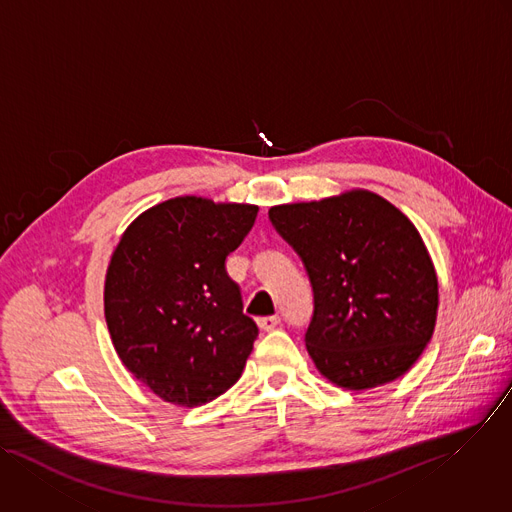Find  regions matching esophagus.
I'll list each match as a JSON object with an SVG mask.
<instances>
[{
  "mask_svg": "<svg viewBox=\"0 0 512 512\" xmlns=\"http://www.w3.org/2000/svg\"><path fill=\"white\" fill-rule=\"evenodd\" d=\"M280 325V317L278 315H270V317H260L258 319V327L262 329V331H272V329H276Z\"/></svg>",
  "mask_w": 512,
  "mask_h": 512,
  "instance_id": "1",
  "label": "esophagus"
}]
</instances>
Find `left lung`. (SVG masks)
Returning <instances> with one entry per match:
<instances>
[{"instance_id":"8db88e82","label":"left lung","mask_w":512,"mask_h":512,"mask_svg":"<svg viewBox=\"0 0 512 512\" xmlns=\"http://www.w3.org/2000/svg\"><path fill=\"white\" fill-rule=\"evenodd\" d=\"M268 218L309 274L315 309L304 343L327 379L369 389L420 359L438 278L410 220L371 191L276 206Z\"/></svg>"}]
</instances>
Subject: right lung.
Returning a JSON list of instances; mask_svg holds the SVG:
<instances>
[{"label":"right lung","mask_w":512,"mask_h":512,"mask_svg":"<svg viewBox=\"0 0 512 512\" xmlns=\"http://www.w3.org/2000/svg\"><path fill=\"white\" fill-rule=\"evenodd\" d=\"M258 216L248 203L175 197L123 234L105 282V317L123 365L153 393L195 407L228 391L258 337L226 258Z\"/></svg>","instance_id":"obj_1"}]
</instances>
